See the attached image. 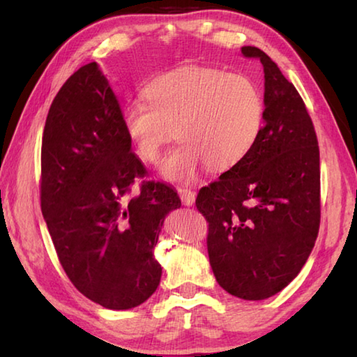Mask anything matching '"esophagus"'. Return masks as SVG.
I'll use <instances>...</instances> for the list:
<instances>
[{"label": "esophagus", "instance_id": "1", "mask_svg": "<svg viewBox=\"0 0 357 357\" xmlns=\"http://www.w3.org/2000/svg\"><path fill=\"white\" fill-rule=\"evenodd\" d=\"M178 193H179V198L181 201H183L184 206L190 207L195 204V199H196V193L193 190H190V188H178Z\"/></svg>", "mask_w": 357, "mask_h": 357}]
</instances>
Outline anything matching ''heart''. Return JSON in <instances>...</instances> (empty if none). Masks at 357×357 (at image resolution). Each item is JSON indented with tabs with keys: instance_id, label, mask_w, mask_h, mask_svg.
Listing matches in <instances>:
<instances>
[{
	"instance_id": "1",
	"label": "heart",
	"mask_w": 357,
	"mask_h": 357,
	"mask_svg": "<svg viewBox=\"0 0 357 357\" xmlns=\"http://www.w3.org/2000/svg\"><path fill=\"white\" fill-rule=\"evenodd\" d=\"M144 100L123 112L128 141L144 162L155 165L176 133L181 142L162 165L165 178L190 181L206 164L225 172L239 164L259 138L264 98L245 75L187 66L151 79Z\"/></svg>"
}]
</instances>
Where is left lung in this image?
Here are the masks:
<instances>
[{"label":"left lung","mask_w":357,"mask_h":357,"mask_svg":"<svg viewBox=\"0 0 357 357\" xmlns=\"http://www.w3.org/2000/svg\"><path fill=\"white\" fill-rule=\"evenodd\" d=\"M264 126L252 151L202 187L196 208L208 222L207 250L218 284L245 301L279 293L298 276L321 224L319 146L298 90L261 49Z\"/></svg>","instance_id":"obj_1"}]
</instances>
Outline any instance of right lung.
Returning <instances> with one entry per match:
<instances>
[{"label": "right lung", "instance_id": "right-lung-1", "mask_svg": "<svg viewBox=\"0 0 357 357\" xmlns=\"http://www.w3.org/2000/svg\"><path fill=\"white\" fill-rule=\"evenodd\" d=\"M123 127L119 101L96 63L59 89L41 146V211L58 259L77 290L110 310L141 305L156 291L155 259L169 211L181 207L170 185L147 174Z\"/></svg>", "mask_w": 357, "mask_h": 357}]
</instances>
